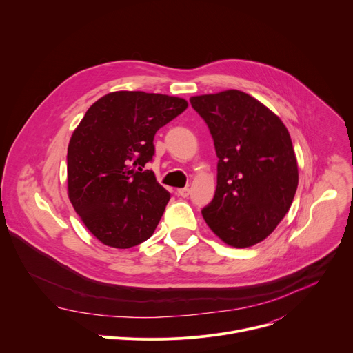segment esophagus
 I'll return each mask as SVG.
<instances>
[{
	"instance_id": "1",
	"label": "esophagus",
	"mask_w": 353,
	"mask_h": 353,
	"mask_svg": "<svg viewBox=\"0 0 353 353\" xmlns=\"http://www.w3.org/2000/svg\"><path fill=\"white\" fill-rule=\"evenodd\" d=\"M177 192H179V195L180 196H183V198H187L188 195H190V188H180V190H177Z\"/></svg>"
}]
</instances>
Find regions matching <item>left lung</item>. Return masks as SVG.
I'll use <instances>...</instances> for the list:
<instances>
[{
	"label": "left lung",
	"instance_id": "1",
	"mask_svg": "<svg viewBox=\"0 0 353 353\" xmlns=\"http://www.w3.org/2000/svg\"><path fill=\"white\" fill-rule=\"evenodd\" d=\"M218 157L214 199L201 211L226 244L244 248L268 237L289 211L299 183L288 128L253 96L229 89L190 97Z\"/></svg>",
	"mask_w": 353,
	"mask_h": 353
}]
</instances>
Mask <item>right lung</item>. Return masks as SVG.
I'll use <instances>...</instances> for the list:
<instances>
[{"label": "right lung", "mask_w": 353, "mask_h": 353, "mask_svg": "<svg viewBox=\"0 0 353 353\" xmlns=\"http://www.w3.org/2000/svg\"><path fill=\"white\" fill-rule=\"evenodd\" d=\"M176 96L119 90L88 109L68 145V196L88 230L114 248L154 234L170 194L152 170L157 131L187 109Z\"/></svg>", "instance_id": "obj_1"}]
</instances>
